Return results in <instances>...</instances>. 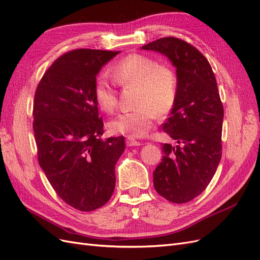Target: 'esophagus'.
<instances>
[{
    "label": "esophagus",
    "instance_id": "34e87169",
    "mask_svg": "<svg viewBox=\"0 0 260 260\" xmlns=\"http://www.w3.org/2000/svg\"><path fill=\"white\" fill-rule=\"evenodd\" d=\"M125 144H127V146H139L141 145V142H139V141L135 140V139H131V138H128L127 140H125Z\"/></svg>",
    "mask_w": 260,
    "mask_h": 260
}]
</instances>
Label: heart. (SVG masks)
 <instances>
[{
  "label": "heart",
  "instance_id": "1",
  "mask_svg": "<svg viewBox=\"0 0 260 260\" xmlns=\"http://www.w3.org/2000/svg\"><path fill=\"white\" fill-rule=\"evenodd\" d=\"M111 74L117 84L136 85L135 104L138 106L118 115L108 123V129L114 135L142 138L152 129L157 114L165 116L174 108L178 96V78L169 66L158 64L147 55L130 54L116 62ZM93 94L102 111H115L116 91L106 77L96 78Z\"/></svg>",
  "mask_w": 260,
  "mask_h": 260
}]
</instances>
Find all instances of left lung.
<instances>
[{
	"instance_id": "obj_1",
	"label": "left lung",
	"mask_w": 260,
	"mask_h": 260,
	"mask_svg": "<svg viewBox=\"0 0 260 260\" xmlns=\"http://www.w3.org/2000/svg\"><path fill=\"white\" fill-rule=\"evenodd\" d=\"M142 50L164 54L177 68L178 96L162 130L178 145L162 144L153 179L162 198L187 203L207 187L221 159L223 106L216 78L206 57L181 39L161 38Z\"/></svg>"
}]
</instances>
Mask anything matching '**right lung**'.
Instances as JSON below:
<instances>
[{
    "label": "right lung",
    "instance_id": "obj_1",
    "mask_svg": "<svg viewBox=\"0 0 260 260\" xmlns=\"http://www.w3.org/2000/svg\"><path fill=\"white\" fill-rule=\"evenodd\" d=\"M119 53L79 49L62 54L37 86L34 133L39 165L59 198L81 211L112 198L124 138L103 136L93 89L96 75Z\"/></svg>",
    "mask_w": 260,
    "mask_h": 260
}]
</instances>
